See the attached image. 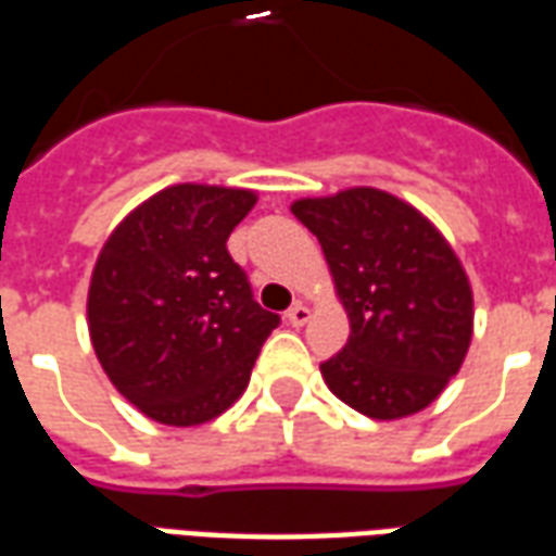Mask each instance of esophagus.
<instances>
[{
    "mask_svg": "<svg viewBox=\"0 0 556 556\" xmlns=\"http://www.w3.org/2000/svg\"><path fill=\"white\" fill-rule=\"evenodd\" d=\"M286 318H289L291 327H303V325H306V321H309V306L298 301V303H294V306H291L289 313H286Z\"/></svg>",
    "mask_w": 556,
    "mask_h": 556,
    "instance_id": "esophagus-1",
    "label": "esophagus"
}]
</instances>
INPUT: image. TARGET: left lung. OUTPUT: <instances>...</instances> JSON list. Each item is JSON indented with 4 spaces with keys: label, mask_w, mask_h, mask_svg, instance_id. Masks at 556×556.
Instances as JSON below:
<instances>
[{
    "label": "left lung",
    "mask_w": 556,
    "mask_h": 556,
    "mask_svg": "<svg viewBox=\"0 0 556 556\" xmlns=\"http://www.w3.org/2000/svg\"><path fill=\"white\" fill-rule=\"evenodd\" d=\"M349 313L345 349L321 363L330 393L372 419L410 417L450 384L473 337V291L417 207L375 187L298 199Z\"/></svg>",
    "instance_id": "8db88e82"
}]
</instances>
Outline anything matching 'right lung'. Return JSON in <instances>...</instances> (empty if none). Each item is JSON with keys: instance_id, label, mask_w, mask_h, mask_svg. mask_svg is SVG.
<instances>
[{"instance_id": "1", "label": "right lung", "mask_w": 556, "mask_h": 556, "mask_svg": "<svg viewBox=\"0 0 556 556\" xmlns=\"http://www.w3.org/2000/svg\"><path fill=\"white\" fill-rule=\"evenodd\" d=\"M253 205V190L175 184L103 243L89 286L91 345L115 390L154 422L199 426L231 408L279 325L226 250Z\"/></svg>"}]
</instances>
